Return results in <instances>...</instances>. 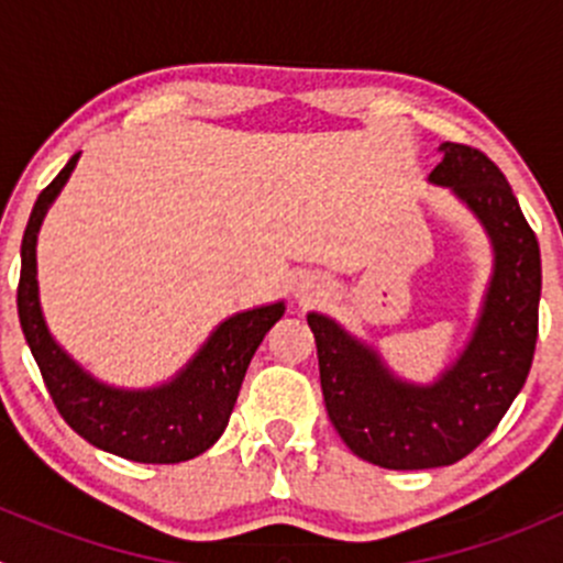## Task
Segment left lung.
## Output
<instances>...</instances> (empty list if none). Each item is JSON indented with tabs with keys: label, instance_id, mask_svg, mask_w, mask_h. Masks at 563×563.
Returning a JSON list of instances; mask_svg holds the SVG:
<instances>
[{
	"label": "left lung",
	"instance_id": "obj_1",
	"mask_svg": "<svg viewBox=\"0 0 563 563\" xmlns=\"http://www.w3.org/2000/svg\"><path fill=\"white\" fill-rule=\"evenodd\" d=\"M430 181L450 187L493 245V275L474 334L433 384H411L329 316L308 313L323 402L356 457L395 471L439 468L474 452L523 389L539 332L542 261L507 176L485 152L439 146Z\"/></svg>",
	"mask_w": 563,
	"mask_h": 563
}]
</instances>
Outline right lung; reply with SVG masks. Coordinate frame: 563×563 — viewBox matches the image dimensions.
<instances>
[{
  "mask_svg": "<svg viewBox=\"0 0 563 563\" xmlns=\"http://www.w3.org/2000/svg\"><path fill=\"white\" fill-rule=\"evenodd\" d=\"M78 155L37 196L21 242L19 318L56 411L81 439L133 463H181L223 435L255 349L286 305H264L225 318L172 382L119 389L84 371L45 327L37 297V231L76 168Z\"/></svg>",
  "mask_w": 563,
  "mask_h": 563,
  "instance_id": "right-lung-1",
  "label": "right lung"
}]
</instances>
